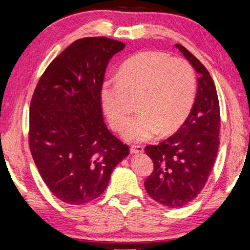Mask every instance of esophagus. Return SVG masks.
Masks as SVG:
<instances>
[{
  "instance_id": "34e87169",
  "label": "esophagus",
  "mask_w": 250,
  "mask_h": 250,
  "mask_svg": "<svg viewBox=\"0 0 250 250\" xmlns=\"http://www.w3.org/2000/svg\"><path fill=\"white\" fill-rule=\"evenodd\" d=\"M130 152L133 154H140L144 152V146L142 145H131L130 147Z\"/></svg>"
}]
</instances>
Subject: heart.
<instances>
[{"instance_id":"obj_1","label":"heart","mask_w":250,"mask_h":250,"mask_svg":"<svg viewBox=\"0 0 250 250\" xmlns=\"http://www.w3.org/2000/svg\"><path fill=\"white\" fill-rule=\"evenodd\" d=\"M196 90L195 70L187 60L145 51L125 60L118 77L103 80L100 98L111 126L120 131L131 113L132 98L140 97L141 113L125 123L124 136L143 142L184 124L194 106Z\"/></svg>"}]
</instances>
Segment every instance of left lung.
<instances>
[{
  "mask_svg": "<svg viewBox=\"0 0 250 250\" xmlns=\"http://www.w3.org/2000/svg\"><path fill=\"white\" fill-rule=\"evenodd\" d=\"M175 46L199 73L194 106L174 135L145 147L154 163L145 180L147 194L172 208L187 205L206 185L219 149L221 122L219 98L208 70L187 48Z\"/></svg>",
  "mask_w": 250,
  "mask_h": 250,
  "instance_id": "1",
  "label": "left lung"
}]
</instances>
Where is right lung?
I'll use <instances>...</instances> for the list:
<instances>
[{
    "label": "right lung",
    "instance_id": "right-lung-1",
    "mask_svg": "<svg viewBox=\"0 0 250 250\" xmlns=\"http://www.w3.org/2000/svg\"><path fill=\"white\" fill-rule=\"evenodd\" d=\"M122 42L80 38L50 63L30 102V153L52 194L83 205L103 194L129 146L108 131L100 88Z\"/></svg>",
    "mask_w": 250,
    "mask_h": 250
}]
</instances>
